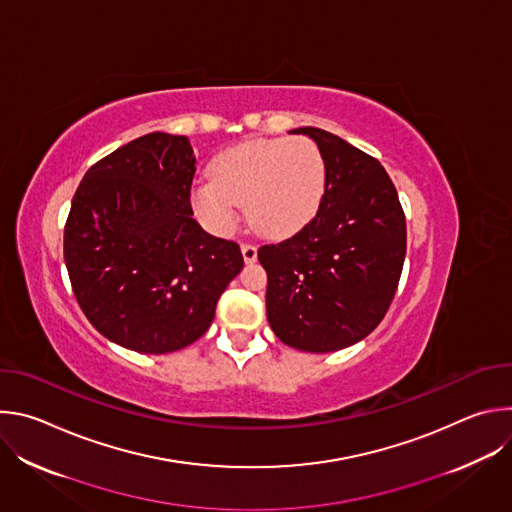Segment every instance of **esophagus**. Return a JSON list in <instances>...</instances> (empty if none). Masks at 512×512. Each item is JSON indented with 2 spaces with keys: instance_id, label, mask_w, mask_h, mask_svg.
Masks as SVG:
<instances>
[{
  "instance_id": "esophagus-1",
  "label": "esophagus",
  "mask_w": 512,
  "mask_h": 512,
  "mask_svg": "<svg viewBox=\"0 0 512 512\" xmlns=\"http://www.w3.org/2000/svg\"><path fill=\"white\" fill-rule=\"evenodd\" d=\"M241 253H243V259L245 263H255L257 261V247L255 245H241Z\"/></svg>"
}]
</instances>
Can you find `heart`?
Listing matches in <instances>:
<instances>
[{"label": "heart", "instance_id": "b5f03b06", "mask_svg": "<svg viewBox=\"0 0 512 512\" xmlns=\"http://www.w3.org/2000/svg\"><path fill=\"white\" fill-rule=\"evenodd\" d=\"M212 176L194 182L190 202L198 221L231 235L243 216L271 239L300 233L314 221L326 194V160L306 137L253 139L218 154Z\"/></svg>", "mask_w": 512, "mask_h": 512}]
</instances>
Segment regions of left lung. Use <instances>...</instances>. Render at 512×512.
Listing matches in <instances>:
<instances>
[{
  "label": "left lung",
  "mask_w": 512,
  "mask_h": 512,
  "mask_svg": "<svg viewBox=\"0 0 512 512\" xmlns=\"http://www.w3.org/2000/svg\"><path fill=\"white\" fill-rule=\"evenodd\" d=\"M326 160V194L314 221L257 251L267 271V322L304 352H334L367 338L397 291L407 227L385 168L342 137L300 127Z\"/></svg>",
  "instance_id": "1"
}]
</instances>
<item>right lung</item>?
<instances>
[{"instance_id":"right-lung-1","label":"right lung","mask_w":512,"mask_h":512,"mask_svg":"<svg viewBox=\"0 0 512 512\" xmlns=\"http://www.w3.org/2000/svg\"><path fill=\"white\" fill-rule=\"evenodd\" d=\"M196 156L186 135L129 141L83 178L64 227L77 302L107 340L141 354L196 342L243 269L237 243L192 218Z\"/></svg>"}]
</instances>
